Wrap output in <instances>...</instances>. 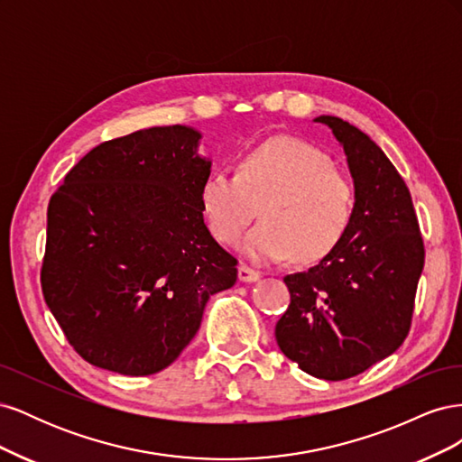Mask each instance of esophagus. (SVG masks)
Masks as SVG:
<instances>
[{"label":"esophagus","mask_w":462,"mask_h":462,"mask_svg":"<svg viewBox=\"0 0 462 462\" xmlns=\"http://www.w3.org/2000/svg\"><path fill=\"white\" fill-rule=\"evenodd\" d=\"M239 279L243 283H254L260 279V272L248 268V265L243 263V265H239Z\"/></svg>","instance_id":"34e87169"}]
</instances>
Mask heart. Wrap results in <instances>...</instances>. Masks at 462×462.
<instances>
[{"label":"heart","instance_id":"obj_1","mask_svg":"<svg viewBox=\"0 0 462 462\" xmlns=\"http://www.w3.org/2000/svg\"><path fill=\"white\" fill-rule=\"evenodd\" d=\"M208 227L233 245L258 216L263 219L241 245L256 262L292 256L310 263L339 245L353 217L355 189L324 152L295 136H272L248 148L236 173L216 170L200 187Z\"/></svg>","mask_w":462,"mask_h":462}]
</instances>
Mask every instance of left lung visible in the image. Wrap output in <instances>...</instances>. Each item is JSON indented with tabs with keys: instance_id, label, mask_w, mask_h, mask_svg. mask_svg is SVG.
<instances>
[{
	"instance_id": "8db88e82",
	"label": "left lung",
	"mask_w": 462,
	"mask_h": 462,
	"mask_svg": "<svg viewBox=\"0 0 462 462\" xmlns=\"http://www.w3.org/2000/svg\"><path fill=\"white\" fill-rule=\"evenodd\" d=\"M314 121L345 150L355 208L328 256L283 277L291 304L275 339L306 374L341 382L393 355L409 335L424 243L411 192L383 150L339 117Z\"/></svg>"
}]
</instances>
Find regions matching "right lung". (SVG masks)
I'll list each match as a JSON object with an SVG mask.
<instances>
[{"instance_id": "obj_1", "label": "right lung", "mask_w": 462, "mask_h": 462, "mask_svg": "<svg viewBox=\"0 0 462 462\" xmlns=\"http://www.w3.org/2000/svg\"><path fill=\"white\" fill-rule=\"evenodd\" d=\"M200 133L152 127L92 148L53 192L42 292L67 341L123 375L167 368L197 335L208 299L236 282L209 235Z\"/></svg>"}]
</instances>
